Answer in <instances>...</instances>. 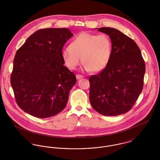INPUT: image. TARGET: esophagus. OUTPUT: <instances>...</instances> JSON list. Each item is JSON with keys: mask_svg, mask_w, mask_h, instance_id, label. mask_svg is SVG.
<instances>
[{"mask_svg": "<svg viewBox=\"0 0 160 160\" xmlns=\"http://www.w3.org/2000/svg\"><path fill=\"white\" fill-rule=\"evenodd\" d=\"M76 78L78 79H81V78H82L84 76H82V75H81V74H76Z\"/></svg>", "mask_w": 160, "mask_h": 160, "instance_id": "esophagus-1", "label": "esophagus"}]
</instances>
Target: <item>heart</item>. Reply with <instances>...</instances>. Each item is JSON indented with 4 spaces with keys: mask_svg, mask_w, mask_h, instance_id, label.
Listing matches in <instances>:
<instances>
[{
    "mask_svg": "<svg viewBox=\"0 0 160 160\" xmlns=\"http://www.w3.org/2000/svg\"><path fill=\"white\" fill-rule=\"evenodd\" d=\"M112 55V43L108 35L82 32L65 47L62 56L65 65L74 69L81 62L87 71L98 72L105 68Z\"/></svg>",
    "mask_w": 160,
    "mask_h": 160,
    "instance_id": "heart-1",
    "label": "heart"
}]
</instances>
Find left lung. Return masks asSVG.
<instances>
[{
  "label": "left lung",
  "instance_id": "8db88e82",
  "mask_svg": "<svg viewBox=\"0 0 160 160\" xmlns=\"http://www.w3.org/2000/svg\"><path fill=\"white\" fill-rule=\"evenodd\" d=\"M98 31L109 36L111 60L102 72L89 78V100L93 108L104 116L124 114L142 92L145 65L140 50L130 38L113 28Z\"/></svg>",
  "mask_w": 160,
  "mask_h": 160
}]
</instances>
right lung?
Masks as SVG:
<instances>
[{
	"mask_svg": "<svg viewBox=\"0 0 160 160\" xmlns=\"http://www.w3.org/2000/svg\"><path fill=\"white\" fill-rule=\"evenodd\" d=\"M72 36L67 28L39 29L17 51L11 85L17 103L24 112L46 118L66 107L76 78L64 66L62 52Z\"/></svg>",
	"mask_w": 160,
	"mask_h": 160,
	"instance_id": "1",
	"label": "right lung"
}]
</instances>
